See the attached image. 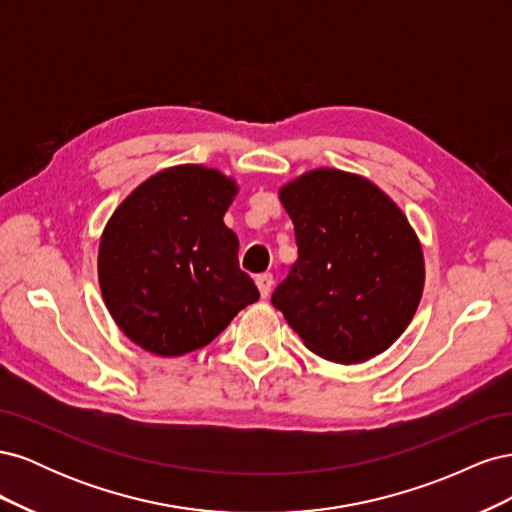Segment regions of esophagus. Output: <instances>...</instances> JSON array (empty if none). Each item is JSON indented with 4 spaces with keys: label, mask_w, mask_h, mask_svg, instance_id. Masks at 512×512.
<instances>
[{
    "label": "esophagus",
    "mask_w": 512,
    "mask_h": 512,
    "mask_svg": "<svg viewBox=\"0 0 512 512\" xmlns=\"http://www.w3.org/2000/svg\"><path fill=\"white\" fill-rule=\"evenodd\" d=\"M256 286H258V290H260V297L267 299L271 288H273V275H271V273L258 275V277H256Z\"/></svg>",
    "instance_id": "34e87169"
}]
</instances>
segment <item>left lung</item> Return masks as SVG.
<instances>
[{
    "label": "left lung",
    "mask_w": 512,
    "mask_h": 512,
    "mask_svg": "<svg viewBox=\"0 0 512 512\" xmlns=\"http://www.w3.org/2000/svg\"><path fill=\"white\" fill-rule=\"evenodd\" d=\"M277 194L299 258L273 305L305 348L327 361L354 365L389 350L425 288L423 247L406 213L374 181L327 166Z\"/></svg>",
    "instance_id": "8db88e82"
}]
</instances>
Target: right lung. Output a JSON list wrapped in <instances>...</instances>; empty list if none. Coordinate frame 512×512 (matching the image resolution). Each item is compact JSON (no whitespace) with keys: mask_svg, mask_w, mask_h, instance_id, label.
Listing matches in <instances>:
<instances>
[{"mask_svg":"<svg viewBox=\"0 0 512 512\" xmlns=\"http://www.w3.org/2000/svg\"><path fill=\"white\" fill-rule=\"evenodd\" d=\"M237 194L222 170L177 164L136 185L113 211L100 237L98 284L130 342L166 359L190 354L260 299L224 224Z\"/></svg>","mask_w":512,"mask_h":512,"instance_id":"1","label":"right lung"}]
</instances>
